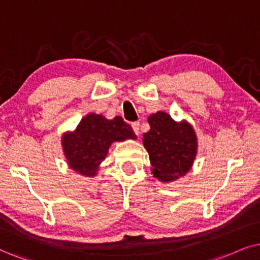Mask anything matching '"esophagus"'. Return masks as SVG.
I'll return each instance as SVG.
<instances>
[{
    "instance_id": "34e87169",
    "label": "esophagus",
    "mask_w": 260,
    "mask_h": 260,
    "mask_svg": "<svg viewBox=\"0 0 260 260\" xmlns=\"http://www.w3.org/2000/svg\"><path fill=\"white\" fill-rule=\"evenodd\" d=\"M132 127H133V131H134V133H136L137 136H139V134H140V132H139V127H140V123L138 122V121H137V122H133V123H132Z\"/></svg>"
}]
</instances>
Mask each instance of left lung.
I'll return each instance as SVG.
<instances>
[{
	"label": "left lung",
	"mask_w": 260,
	"mask_h": 260,
	"mask_svg": "<svg viewBox=\"0 0 260 260\" xmlns=\"http://www.w3.org/2000/svg\"><path fill=\"white\" fill-rule=\"evenodd\" d=\"M150 131L144 133L143 144L149 152L154 177L170 182L185 176L194 163L198 139L193 127L176 122L169 114L157 111L147 117Z\"/></svg>",
	"instance_id": "8db88e82"
}]
</instances>
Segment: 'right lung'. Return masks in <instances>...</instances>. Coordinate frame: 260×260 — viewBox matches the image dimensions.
Segmentation results:
<instances>
[{"instance_id": "add662e5", "label": "right lung", "mask_w": 260, "mask_h": 260, "mask_svg": "<svg viewBox=\"0 0 260 260\" xmlns=\"http://www.w3.org/2000/svg\"><path fill=\"white\" fill-rule=\"evenodd\" d=\"M137 139L132 127L121 116L108 120L101 114H88L72 132L62 136L61 145L67 164L80 175L96 176L114 141Z\"/></svg>"}]
</instances>
